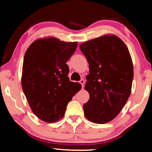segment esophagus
<instances>
[{
    "label": "esophagus",
    "instance_id": "obj_1",
    "mask_svg": "<svg viewBox=\"0 0 152 152\" xmlns=\"http://www.w3.org/2000/svg\"><path fill=\"white\" fill-rule=\"evenodd\" d=\"M79 83H80L81 84V86H82V88H83L84 87V85H85V81H84V79H81V80H80V81H79Z\"/></svg>",
    "mask_w": 152,
    "mask_h": 152
}]
</instances>
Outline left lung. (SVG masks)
Masks as SVG:
<instances>
[{
	"mask_svg": "<svg viewBox=\"0 0 152 152\" xmlns=\"http://www.w3.org/2000/svg\"><path fill=\"white\" fill-rule=\"evenodd\" d=\"M79 48L89 63L85 89L89 94L84 114L97 124L108 123L125 106L133 79L132 60L127 47L115 36L96 38Z\"/></svg>",
	"mask_w": 152,
	"mask_h": 152,
	"instance_id": "1",
	"label": "left lung"
}]
</instances>
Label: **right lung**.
<instances>
[{
	"instance_id": "right-lung-1",
	"label": "right lung",
	"mask_w": 152,
	"mask_h": 152,
	"mask_svg": "<svg viewBox=\"0 0 152 152\" xmlns=\"http://www.w3.org/2000/svg\"><path fill=\"white\" fill-rule=\"evenodd\" d=\"M77 42L54 38L34 42L25 54L21 86L31 110L47 123L63 118L67 104L81 85L70 81L66 64L75 52Z\"/></svg>"
}]
</instances>
